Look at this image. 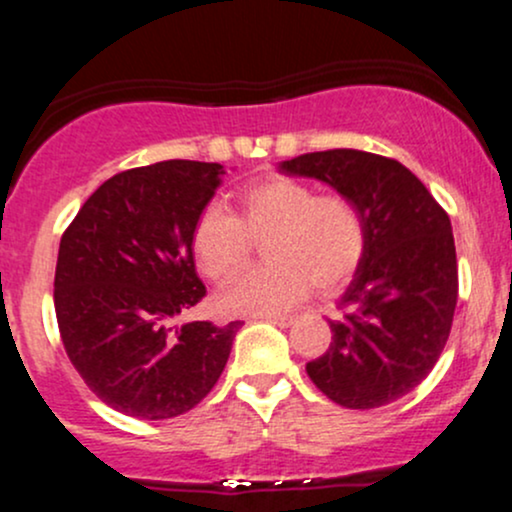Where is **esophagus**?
<instances>
[{
	"label": "esophagus",
	"mask_w": 512,
	"mask_h": 512,
	"mask_svg": "<svg viewBox=\"0 0 512 512\" xmlns=\"http://www.w3.org/2000/svg\"><path fill=\"white\" fill-rule=\"evenodd\" d=\"M262 320L272 322V325H276V327H289L293 322V317L291 315H264Z\"/></svg>",
	"instance_id": "34e87169"
}]
</instances>
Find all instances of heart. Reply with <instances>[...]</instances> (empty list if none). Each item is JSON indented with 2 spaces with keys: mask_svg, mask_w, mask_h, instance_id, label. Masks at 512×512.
<instances>
[{
  "mask_svg": "<svg viewBox=\"0 0 512 512\" xmlns=\"http://www.w3.org/2000/svg\"><path fill=\"white\" fill-rule=\"evenodd\" d=\"M264 237L269 264L221 293L223 313H284L313 286H344L366 255V221L356 204L342 195H317L315 187L291 178L248 187L238 199V219L221 204L204 209L192 231V250L209 279L228 284L248 267L252 240Z\"/></svg>",
  "mask_w": 512,
  "mask_h": 512,
  "instance_id": "obj_1",
  "label": "heart"
}]
</instances>
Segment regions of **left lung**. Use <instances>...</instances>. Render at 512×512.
I'll return each mask as SVG.
<instances>
[{
  "label": "left lung",
  "mask_w": 512,
  "mask_h": 512,
  "mask_svg": "<svg viewBox=\"0 0 512 512\" xmlns=\"http://www.w3.org/2000/svg\"><path fill=\"white\" fill-rule=\"evenodd\" d=\"M351 199L366 221V255L339 298L332 344L310 380L346 409H375L414 390L436 366L457 305L455 238L424 182L392 158L356 149L279 163Z\"/></svg>",
  "instance_id": "obj_1"
}]
</instances>
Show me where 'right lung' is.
<instances>
[{"label": "right lung", "mask_w": 512, "mask_h": 512, "mask_svg": "<svg viewBox=\"0 0 512 512\" xmlns=\"http://www.w3.org/2000/svg\"><path fill=\"white\" fill-rule=\"evenodd\" d=\"M221 163L161 161L105 180L60 240L55 313L69 361L134 419L185 414L209 395L240 322L170 325L204 298L192 231Z\"/></svg>", "instance_id": "1"}]
</instances>
